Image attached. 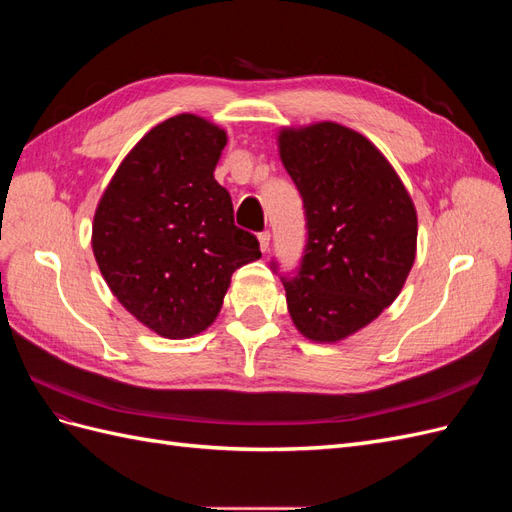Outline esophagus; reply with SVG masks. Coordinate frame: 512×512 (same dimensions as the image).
<instances>
[{
    "label": "esophagus",
    "mask_w": 512,
    "mask_h": 512,
    "mask_svg": "<svg viewBox=\"0 0 512 512\" xmlns=\"http://www.w3.org/2000/svg\"><path fill=\"white\" fill-rule=\"evenodd\" d=\"M258 243H260V250H262V254H267V250H269V243H271V232H269V230L260 232V235H258Z\"/></svg>",
    "instance_id": "obj_1"
}]
</instances>
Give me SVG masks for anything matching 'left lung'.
I'll return each mask as SVG.
<instances>
[{
    "label": "left lung",
    "instance_id": "1",
    "mask_svg": "<svg viewBox=\"0 0 512 512\" xmlns=\"http://www.w3.org/2000/svg\"><path fill=\"white\" fill-rule=\"evenodd\" d=\"M277 145L307 222L301 267L282 277L288 312L312 342H339L404 288L416 256V209L389 160L346 126L284 128Z\"/></svg>",
    "mask_w": 512,
    "mask_h": 512
}]
</instances>
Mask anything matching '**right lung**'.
Returning a JSON list of instances; mask_svg holds the SVG:
<instances>
[{
	"label": "right lung",
	"instance_id": "right-lung-1",
	"mask_svg": "<svg viewBox=\"0 0 512 512\" xmlns=\"http://www.w3.org/2000/svg\"><path fill=\"white\" fill-rule=\"evenodd\" d=\"M215 123L183 113L134 145L100 198L91 247L117 301L168 339L218 318L230 277L260 258L258 239L235 226L215 181L226 147Z\"/></svg>",
	"mask_w": 512,
	"mask_h": 512
}]
</instances>
